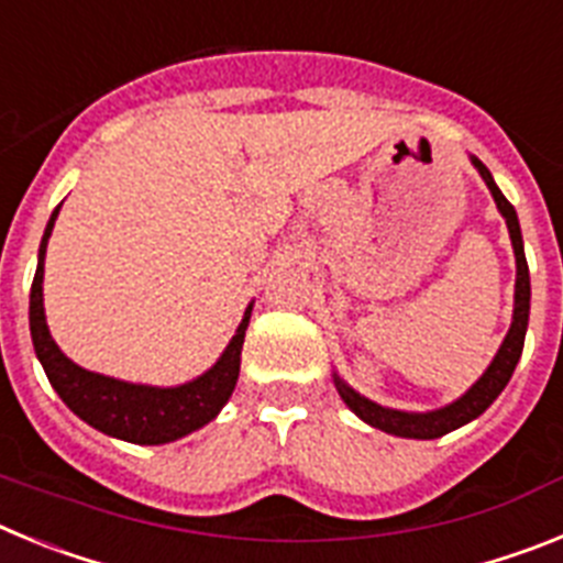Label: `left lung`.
<instances>
[{"label":"left lung","instance_id":"left-lung-1","mask_svg":"<svg viewBox=\"0 0 563 563\" xmlns=\"http://www.w3.org/2000/svg\"><path fill=\"white\" fill-rule=\"evenodd\" d=\"M471 163L476 166V172L482 174L485 186L494 194L496 208L505 217L507 231H510V242H514L516 253V301H514V324L507 330L505 341H501L499 352L490 361V366L485 369V375L460 397V400L449 402L445 409L426 411V415H417V411H397L386 409V406H377V402L366 400L363 395H357L352 386L335 377V389L341 395V400L361 417L363 422H369L372 429H380L386 434L395 437H409V440H437V437L449 434V431L460 429L465 422L476 420L482 411L501 395V389L507 386V380L514 377L516 363H519L521 350H525V332H527V318H530V271H527L525 258V242H521V228L519 217H516V208L505 200V194L499 191V186L494 183L490 172H487L485 163L479 157H471Z\"/></svg>","mask_w":563,"mask_h":563}]
</instances>
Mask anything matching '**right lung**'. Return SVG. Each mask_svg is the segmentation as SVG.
<instances>
[{
    "label": "right lung",
    "mask_w": 563,
    "mask_h": 563,
    "mask_svg": "<svg viewBox=\"0 0 563 563\" xmlns=\"http://www.w3.org/2000/svg\"><path fill=\"white\" fill-rule=\"evenodd\" d=\"M58 208L44 228L42 245H38V267L33 276V287H30V335H33V350H36V357L42 361L53 389L67 402L69 411H76L92 429L134 442V445H163V442H174L202 429L206 422L220 415L228 397L233 395L239 377V355H242V343H245V330L251 324L253 305H247L245 318L220 361L213 363L206 375L183 383V386L161 389V386H141V383L114 380V377L81 369L58 350V343L47 330V318H44V253H47V239L56 225Z\"/></svg>",
    "instance_id": "right-lung-1"
}]
</instances>
